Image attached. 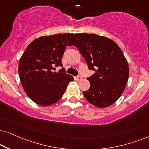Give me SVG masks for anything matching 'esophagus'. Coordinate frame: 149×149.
Masks as SVG:
<instances>
[{"label":"esophagus","instance_id":"1","mask_svg":"<svg viewBox=\"0 0 149 149\" xmlns=\"http://www.w3.org/2000/svg\"><path fill=\"white\" fill-rule=\"evenodd\" d=\"M82 78V76H81V75H78V76L76 77V80L78 81H80Z\"/></svg>","mask_w":149,"mask_h":149}]
</instances>
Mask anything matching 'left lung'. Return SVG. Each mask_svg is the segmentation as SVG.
I'll return each instance as SVG.
<instances>
[{"instance_id": "obj_1", "label": "left lung", "mask_w": 149, "mask_h": 149, "mask_svg": "<svg viewBox=\"0 0 149 149\" xmlns=\"http://www.w3.org/2000/svg\"><path fill=\"white\" fill-rule=\"evenodd\" d=\"M85 59L88 69L95 71L87 80L88 91L83 95L89 103L104 108L116 102L127 83L130 68L119 46L108 37L95 34L78 33L70 39Z\"/></svg>"}]
</instances>
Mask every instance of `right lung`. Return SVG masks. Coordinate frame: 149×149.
Masks as SVG:
<instances>
[{
	"mask_svg": "<svg viewBox=\"0 0 149 149\" xmlns=\"http://www.w3.org/2000/svg\"><path fill=\"white\" fill-rule=\"evenodd\" d=\"M72 33L42 36L28 45L19 62V75L24 91L36 104L48 106L58 102L73 77L63 71V55Z\"/></svg>",
	"mask_w": 149,
	"mask_h": 149,
	"instance_id": "right-lung-1",
	"label": "right lung"
}]
</instances>
